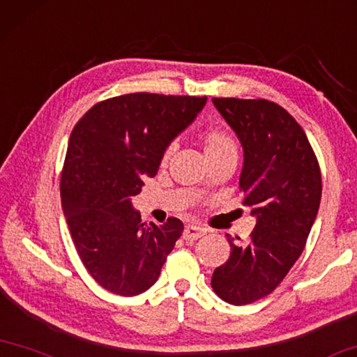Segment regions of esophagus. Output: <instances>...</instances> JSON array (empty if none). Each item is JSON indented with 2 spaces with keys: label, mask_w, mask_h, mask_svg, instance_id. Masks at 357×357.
I'll return each mask as SVG.
<instances>
[{
  "label": "esophagus",
  "mask_w": 357,
  "mask_h": 357,
  "mask_svg": "<svg viewBox=\"0 0 357 357\" xmlns=\"http://www.w3.org/2000/svg\"><path fill=\"white\" fill-rule=\"evenodd\" d=\"M205 235V230L202 227H197V225H188V227L184 229V234H183V238L188 240V241H194L197 238H200V236Z\"/></svg>",
  "instance_id": "34e87169"
}]
</instances>
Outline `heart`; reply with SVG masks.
I'll use <instances>...</instances> for the list:
<instances>
[{
    "label": "heart",
    "mask_w": 357,
    "mask_h": 357,
    "mask_svg": "<svg viewBox=\"0 0 357 357\" xmlns=\"http://www.w3.org/2000/svg\"><path fill=\"white\" fill-rule=\"evenodd\" d=\"M203 148H205L206 157H214L225 152H236V144L234 138L227 132L220 128H208L202 137ZM169 157V151H165L162 155V163H165Z\"/></svg>",
    "instance_id": "b5f03b06"
}]
</instances>
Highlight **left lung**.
<instances>
[{
    "label": "left lung",
    "mask_w": 357,
    "mask_h": 357,
    "mask_svg": "<svg viewBox=\"0 0 357 357\" xmlns=\"http://www.w3.org/2000/svg\"><path fill=\"white\" fill-rule=\"evenodd\" d=\"M213 103L243 146L240 190L256 227L248 243L227 235L230 257L214 270L211 286L224 302L248 305L273 292L301 257L319 209L321 169L284 107L262 98Z\"/></svg>",
    "instance_id": "8db88e82"
}]
</instances>
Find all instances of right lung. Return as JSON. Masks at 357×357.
Segmentation results:
<instances>
[{
	"mask_svg": "<svg viewBox=\"0 0 357 357\" xmlns=\"http://www.w3.org/2000/svg\"><path fill=\"white\" fill-rule=\"evenodd\" d=\"M206 97L127 93L93 105L75 126L61 169L60 195L84 267L106 291H148L184 225L141 220L132 206L163 152L192 123Z\"/></svg>",
	"mask_w": 357,
	"mask_h": 357,
	"instance_id": "add662e5",
	"label": "right lung"
}]
</instances>
